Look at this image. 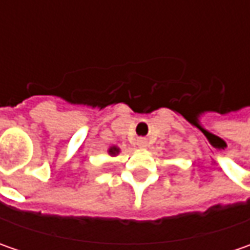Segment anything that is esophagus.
<instances>
[{
  "label": "esophagus",
  "mask_w": 250,
  "mask_h": 250,
  "mask_svg": "<svg viewBox=\"0 0 250 250\" xmlns=\"http://www.w3.org/2000/svg\"><path fill=\"white\" fill-rule=\"evenodd\" d=\"M136 145H138L139 147H146V146H147V140L145 139V138H139V139L136 140Z\"/></svg>",
  "instance_id": "1"
}]
</instances>
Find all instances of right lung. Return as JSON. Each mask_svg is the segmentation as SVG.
<instances>
[{
	"instance_id": "1",
	"label": "right lung",
	"mask_w": 250,
	"mask_h": 250,
	"mask_svg": "<svg viewBox=\"0 0 250 250\" xmlns=\"http://www.w3.org/2000/svg\"><path fill=\"white\" fill-rule=\"evenodd\" d=\"M117 153H118V149H117V147H111L110 154H117Z\"/></svg>"
}]
</instances>
